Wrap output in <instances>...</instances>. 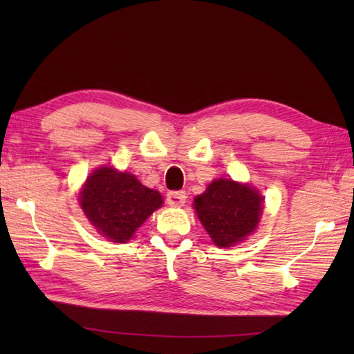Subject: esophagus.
I'll use <instances>...</instances> for the list:
<instances>
[{"instance_id":"obj_1","label":"esophagus","mask_w":354,"mask_h":354,"mask_svg":"<svg viewBox=\"0 0 354 354\" xmlns=\"http://www.w3.org/2000/svg\"><path fill=\"white\" fill-rule=\"evenodd\" d=\"M185 193L184 192H170L167 194V204L173 208L183 207L185 204Z\"/></svg>"}]
</instances>
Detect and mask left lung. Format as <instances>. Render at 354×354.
<instances>
[{"label": "left lung", "mask_w": 354, "mask_h": 354, "mask_svg": "<svg viewBox=\"0 0 354 354\" xmlns=\"http://www.w3.org/2000/svg\"><path fill=\"white\" fill-rule=\"evenodd\" d=\"M201 223L219 248H230L255 231L263 213L259 190L232 179H214L207 190L194 198Z\"/></svg>", "instance_id": "obj_1"}]
</instances>
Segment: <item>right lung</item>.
<instances>
[{"instance_id":"right-lung-1","label":"right lung","mask_w":354,"mask_h":354,"mask_svg":"<svg viewBox=\"0 0 354 354\" xmlns=\"http://www.w3.org/2000/svg\"><path fill=\"white\" fill-rule=\"evenodd\" d=\"M79 202L97 232L111 242L126 243L142 222L162 205V198L131 173L104 165L88 176Z\"/></svg>"}]
</instances>
